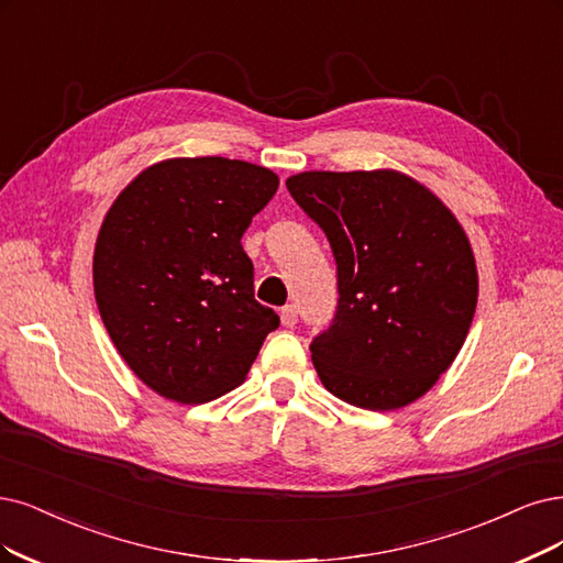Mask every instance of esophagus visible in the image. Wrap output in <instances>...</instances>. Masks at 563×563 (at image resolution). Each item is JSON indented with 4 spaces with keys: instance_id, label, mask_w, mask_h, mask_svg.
<instances>
[{
    "instance_id": "1",
    "label": "esophagus",
    "mask_w": 563,
    "mask_h": 563,
    "mask_svg": "<svg viewBox=\"0 0 563 563\" xmlns=\"http://www.w3.org/2000/svg\"><path fill=\"white\" fill-rule=\"evenodd\" d=\"M280 322L283 327H295L299 322V310L297 306H285L280 308Z\"/></svg>"
}]
</instances>
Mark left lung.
I'll list each match as a JSON object with an SVG mask.
<instances>
[{
  "label": "left lung",
  "mask_w": 563,
  "mask_h": 563,
  "mask_svg": "<svg viewBox=\"0 0 563 563\" xmlns=\"http://www.w3.org/2000/svg\"><path fill=\"white\" fill-rule=\"evenodd\" d=\"M287 190L329 241L339 303L310 343L322 385L366 410L427 394L462 350L477 303L471 243L406 174L306 172Z\"/></svg>",
  "instance_id": "obj_1"
}]
</instances>
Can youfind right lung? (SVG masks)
I'll return each mask as SVG.
<instances>
[{
  "instance_id": "right-lung-1",
  "label": "right lung",
  "mask_w": 563,
  "mask_h": 563,
  "mask_svg": "<svg viewBox=\"0 0 563 563\" xmlns=\"http://www.w3.org/2000/svg\"><path fill=\"white\" fill-rule=\"evenodd\" d=\"M278 190L264 166L178 157L141 172L109 208L92 262L95 299L120 357L178 404L245 380L274 308L255 299L241 236Z\"/></svg>"
}]
</instances>
